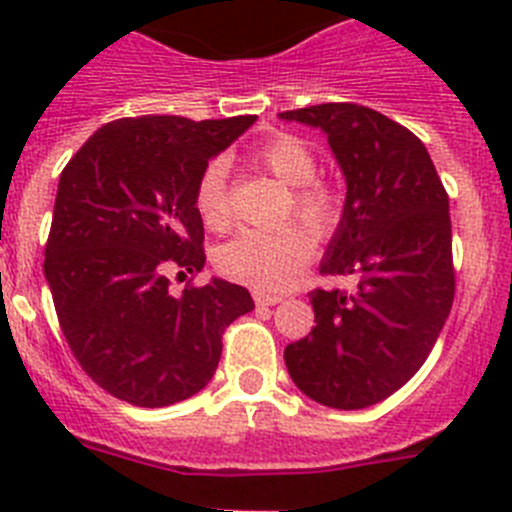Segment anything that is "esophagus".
<instances>
[{
    "instance_id": "obj_1",
    "label": "esophagus",
    "mask_w": 512,
    "mask_h": 512,
    "mask_svg": "<svg viewBox=\"0 0 512 512\" xmlns=\"http://www.w3.org/2000/svg\"><path fill=\"white\" fill-rule=\"evenodd\" d=\"M284 297L282 295H269V292H253V302L259 307H266V305H279Z\"/></svg>"
}]
</instances>
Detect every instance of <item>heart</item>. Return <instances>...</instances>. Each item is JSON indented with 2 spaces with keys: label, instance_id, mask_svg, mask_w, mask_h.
I'll return each mask as SVG.
<instances>
[{
  "label": "heart",
  "instance_id": "b5f03b06",
  "mask_svg": "<svg viewBox=\"0 0 512 512\" xmlns=\"http://www.w3.org/2000/svg\"><path fill=\"white\" fill-rule=\"evenodd\" d=\"M251 161L292 187L289 210L318 235H328L341 220V192L330 182L315 179L318 156L305 140L289 133L264 138L251 148ZM225 164L210 161L202 169L194 189V207L210 230H225L230 223L228 194H225ZM312 235L300 225L289 223L271 230H243L217 248L215 264L220 274L233 282L256 289L279 292L300 279L312 256Z\"/></svg>",
  "mask_w": 512,
  "mask_h": 512
}]
</instances>
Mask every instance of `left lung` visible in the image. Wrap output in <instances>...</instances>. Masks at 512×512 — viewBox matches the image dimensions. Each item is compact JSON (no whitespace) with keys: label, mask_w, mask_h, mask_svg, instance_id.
<instances>
[{"label":"left lung","mask_w":512,"mask_h":512,"mask_svg":"<svg viewBox=\"0 0 512 512\" xmlns=\"http://www.w3.org/2000/svg\"><path fill=\"white\" fill-rule=\"evenodd\" d=\"M279 117L328 135L346 202L320 271L356 279L351 292H310L318 325L284 348V364L325 408H369L418 372L449 318V194L423 143L382 112L328 102Z\"/></svg>","instance_id":"1"}]
</instances>
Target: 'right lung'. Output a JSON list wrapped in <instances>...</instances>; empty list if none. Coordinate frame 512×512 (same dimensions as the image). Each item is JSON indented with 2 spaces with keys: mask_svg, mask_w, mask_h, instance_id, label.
Returning <instances> with one entry per match:
<instances>
[{
  "mask_svg": "<svg viewBox=\"0 0 512 512\" xmlns=\"http://www.w3.org/2000/svg\"><path fill=\"white\" fill-rule=\"evenodd\" d=\"M253 122L122 117L61 171L45 279L76 361L117 400L164 408L197 395L225 328L253 310L248 289L225 279L171 295L166 277L205 266L197 179Z\"/></svg>",
  "mask_w": 512,
  "mask_h": 512,
  "instance_id": "add662e5",
  "label": "right lung"
}]
</instances>
